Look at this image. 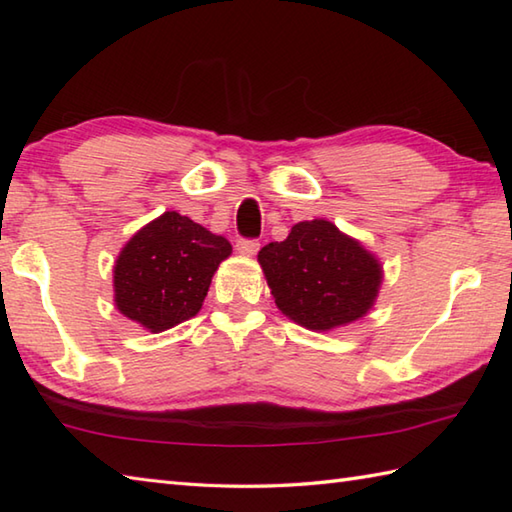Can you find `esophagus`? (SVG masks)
<instances>
[{
  "instance_id": "34e87169",
  "label": "esophagus",
  "mask_w": 512,
  "mask_h": 512,
  "mask_svg": "<svg viewBox=\"0 0 512 512\" xmlns=\"http://www.w3.org/2000/svg\"><path fill=\"white\" fill-rule=\"evenodd\" d=\"M237 250L242 255L250 257V255H255L257 250H259V242H257V239H237Z\"/></svg>"
}]
</instances>
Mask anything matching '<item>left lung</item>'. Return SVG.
Masks as SVG:
<instances>
[{
  "label": "left lung",
  "instance_id": "obj_1",
  "mask_svg": "<svg viewBox=\"0 0 512 512\" xmlns=\"http://www.w3.org/2000/svg\"><path fill=\"white\" fill-rule=\"evenodd\" d=\"M270 295L288 319L328 332L361 319L378 297L383 266L328 220L299 222L259 250Z\"/></svg>",
  "mask_w": 512,
  "mask_h": 512
}]
</instances>
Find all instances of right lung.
<instances>
[{
  "mask_svg": "<svg viewBox=\"0 0 512 512\" xmlns=\"http://www.w3.org/2000/svg\"><path fill=\"white\" fill-rule=\"evenodd\" d=\"M222 235L167 211L129 239L114 266V301L127 319L165 332L200 312L213 273L231 255Z\"/></svg>",
  "mask_w": 512,
  "mask_h": 512,
  "instance_id": "add662e5",
  "label": "right lung"
}]
</instances>
